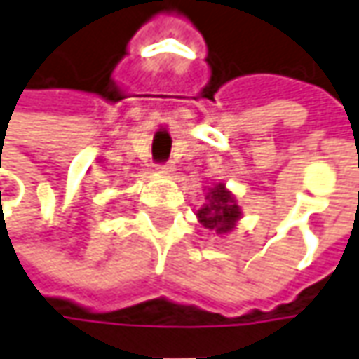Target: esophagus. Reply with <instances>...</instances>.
Masks as SVG:
<instances>
[{
	"mask_svg": "<svg viewBox=\"0 0 359 359\" xmlns=\"http://www.w3.org/2000/svg\"><path fill=\"white\" fill-rule=\"evenodd\" d=\"M156 170H158V174L168 175V174H172V172H174L175 164L172 162V160H168V162H160V164L156 165Z\"/></svg>",
	"mask_w": 359,
	"mask_h": 359,
	"instance_id": "obj_1",
	"label": "esophagus"
}]
</instances>
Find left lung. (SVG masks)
Wrapping results in <instances>:
<instances>
[{"label":"left lung","mask_w":359,"mask_h":359,"mask_svg":"<svg viewBox=\"0 0 359 359\" xmlns=\"http://www.w3.org/2000/svg\"><path fill=\"white\" fill-rule=\"evenodd\" d=\"M197 217L201 219L205 229H211L217 232H226L238 221L241 211L238 205L234 203L231 194L224 189V185H217L211 191V201L205 205L203 209L197 211Z\"/></svg>","instance_id":"obj_1"}]
</instances>
